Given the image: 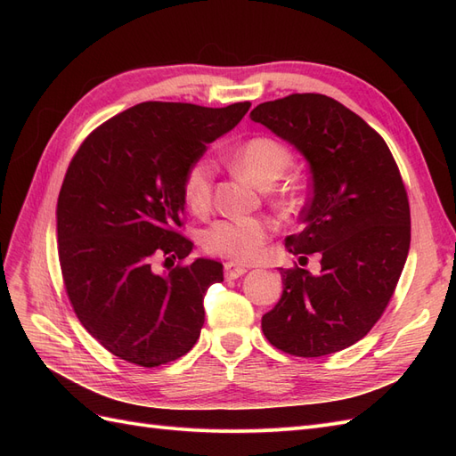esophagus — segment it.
<instances>
[{
    "label": "esophagus",
    "mask_w": 456,
    "mask_h": 456,
    "mask_svg": "<svg viewBox=\"0 0 456 456\" xmlns=\"http://www.w3.org/2000/svg\"><path fill=\"white\" fill-rule=\"evenodd\" d=\"M247 272L245 266L238 265V262H226L224 265V273L228 280H236V278H241V275Z\"/></svg>",
    "instance_id": "1"
}]
</instances>
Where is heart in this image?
<instances>
[{"mask_svg": "<svg viewBox=\"0 0 456 456\" xmlns=\"http://www.w3.org/2000/svg\"><path fill=\"white\" fill-rule=\"evenodd\" d=\"M236 165L258 186H270L291 167L293 156L289 148L268 136L247 141L236 151ZM216 167L207 156L191 161L184 175V200L196 215H205L213 203ZM273 232L270 220L262 216H232L216 220L203 232V249L211 255L249 262L256 258Z\"/></svg>", "mask_w": 456, "mask_h": 456, "instance_id": "b5f03b06", "label": "heart"}]
</instances>
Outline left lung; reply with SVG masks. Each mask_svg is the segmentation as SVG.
I'll return each instance as SVG.
<instances>
[{"mask_svg": "<svg viewBox=\"0 0 456 456\" xmlns=\"http://www.w3.org/2000/svg\"><path fill=\"white\" fill-rule=\"evenodd\" d=\"M251 119L310 165L312 194L293 255L320 253L322 272L280 268L283 295L262 315L275 348L298 357L362 340L395 291L411 243L407 191L382 136L335 99L295 93L258 104Z\"/></svg>", "mask_w": 456, "mask_h": 456, "instance_id": "1", "label": "left lung"}]
</instances>
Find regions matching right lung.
Segmentation results:
<instances>
[{
	"label": "right lung",
	"mask_w": 456,
	"mask_h": 456,
	"mask_svg": "<svg viewBox=\"0 0 456 456\" xmlns=\"http://www.w3.org/2000/svg\"><path fill=\"white\" fill-rule=\"evenodd\" d=\"M249 108L136 104L96 127L70 161L57 203L62 280L81 325L119 360L158 367L198 342L203 297L224 280L223 265L196 258L167 273L151 265L191 253L176 230L184 175Z\"/></svg>",
	"instance_id": "obj_1"
}]
</instances>
